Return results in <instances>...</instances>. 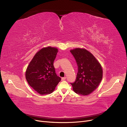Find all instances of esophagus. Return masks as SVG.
Returning <instances> with one entry per match:
<instances>
[{
	"label": "esophagus",
	"instance_id": "1",
	"mask_svg": "<svg viewBox=\"0 0 127 127\" xmlns=\"http://www.w3.org/2000/svg\"><path fill=\"white\" fill-rule=\"evenodd\" d=\"M66 79V77H63V78H61V80L62 81H64V80H65Z\"/></svg>",
	"mask_w": 127,
	"mask_h": 127
}]
</instances>
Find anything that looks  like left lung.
Masks as SVG:
<instances>
[{
  "instance_id": "left-lung-1",
  "label": "left lung",
  "mask_w": 127,
  "mask_h": 127,
  "mask_svg": "<svg viewBox=\"0 0 127 127\" xmlns=\"http://www.w3.org/2000/svg\"><path fill=\"white\" fill-rule=\"evenodd\" d=\"M78 66L75 81L70 83L73 91L82 95H90L98 87L102 79L101 65L89 51L84 48L70 50Z\"/></svg>"
}]
</instances>
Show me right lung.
I'll use <instances>...</instances> for the list:
<instances>
[{
    "label": "right lung",
    "instance_id": "right-lung-1",
    "mask_svg": "<svg viewBox=\"0 0 127 127\" xmlns=\"http://www.w3.org/2000/svg\"><path fill=\"white\" fill-rule=\"evenodd\" d=\"M58 49L48 47L38 51L27 67L25 77L29 85L40 95L52 93L61 78L53 66Z\"/></svg>",
    "mask_w": 127,
    "mask_h": 127
}]
</instances>
